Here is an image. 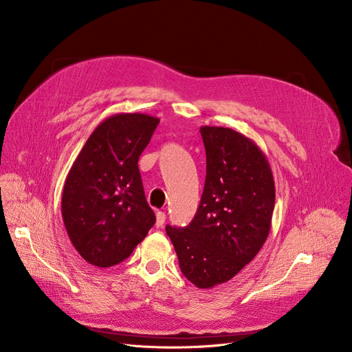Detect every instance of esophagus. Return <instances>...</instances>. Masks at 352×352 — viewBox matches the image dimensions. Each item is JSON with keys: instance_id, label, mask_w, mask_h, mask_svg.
I'll return each instance as SVG.
<instances>
[{"instance_id": "34e87169", "label": "esophagus", "mask_w": 352, "mask_h": 352, "mask_svg": "<svg viewBox=\"0 0 352 352\" xmlns=\"http://www.w3.org/2000/svg\"><path fill=\"white\" fill-rule=\"evenodd\" d=\"M165 212H162V211H158L157 212V221H155V227L157 228H160V227H162L164 226V223H165Z\"/></svg>"}]
</instances>
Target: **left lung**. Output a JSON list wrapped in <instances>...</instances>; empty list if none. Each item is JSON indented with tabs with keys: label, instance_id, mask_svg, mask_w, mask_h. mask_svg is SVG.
<instances>
[{
	"label": "left lung",
	"instance_id": "left-lung-1",
	"mask_svg": "<svg viewBox=\"0 0 352 352\" xmlns=\"http://www.w3.org/2000/svg\"><path fill=\"white\" fill-rule=\"evenodd\" d=\"M207 175L190 226L165 231L181 272L195 287L224 284L260 252L271 230L275 186L270 162L252 140L224 126H201Z\"/></svg>",
	"mask_w": 352,
	"mask_h": 352
}]
</instances>
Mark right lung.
Instances as JSON below:
<instances>
[{
	"label": "right lung",
	"instance_id": "1",
	"mask_svg": "<svg viewBox=\"0 0 352 352\" xmlns=\"http://www.w3.org/2000/svg\"><path fill=\"white\" fill-rule=\"evenodd\" d=\"M160 120L116 114L89 135L67 175L61 212L71 243L98 268L122 263L155 224L138 158Z\"/></svg>",
	"mask_w": 352,
	"mask_h": 352
}]
</instances>
